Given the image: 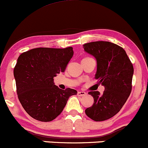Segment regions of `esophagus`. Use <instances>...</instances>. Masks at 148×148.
Masks as SVG:
<instances>
[{
  "label": "esophagus",
  "instance_id": "1",
  "mask_svg": "<svg viewBox=\"0 0 148 148\" xmlns=\"http://www.w3.org/2000/svg\"><path fill=\"white\" fill-rule=\"evenodd\" d=\"M87 95V93L85 92H77V95H78V96H80V97H82V96H85V95Z\"/></svg>",
  "mask_w": 148,
  "mask_h": 148
}]
</instances>
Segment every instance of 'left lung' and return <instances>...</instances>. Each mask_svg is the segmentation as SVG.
<instances>
[{
    "instance_id": "left-lung-1",
    "label": "left lung",
    "mask_w": 148,
    "mask_h": 148,
    "mask_svg": "<svg viewBox=\"0 0 148 148\" xmlns=\"http://www.w3.org/2000/svg\"><path fill=\"white\" fill-rule=\"evenodd\" d=\"M83 48L96 58L95 79L105 87L101 95L98 91L89 92L94 104L87 108L85 114L95 121L107 120L121 110L131 92L133 64L124 49L114 43L90 42Z\"/></svg>"
}]
</instances>
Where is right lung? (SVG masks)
Segmentation results:
<instances>
[{
    "instance_id": "right-lung-1",
    "label": "right lung",
    "mask_w": 148,
    "mask_h": 148,
    "mask_svg": "<svg viewBox=\"0 0 148 148\" xmlns=\"http://www.w3.org/2000/svg\"><path fill=\"white\" fill-rule=\"evenodd\" d=\"M73 56L71 47H41L24 52L18 57L14 68L17 97L33 119L51 121L63 112L68 98L77 95L75 90H61L53 83V77L64 72Z\"/></svg>"
}]
</instances>
